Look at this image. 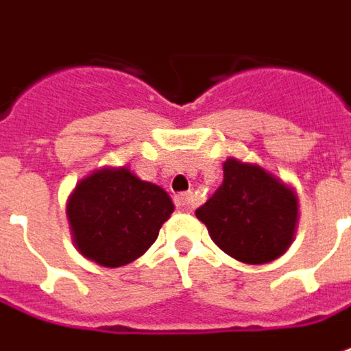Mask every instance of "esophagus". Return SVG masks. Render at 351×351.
Returning <instances> with one entry per match:
<instances>
[{
  "instance_id": "obj_1",
  "label": "esophagus",
  "mask_w": 351,
  "mask_h": 351,
  "mask_svg": "<svg viewBox=\"0 0 351 351\" xmlns=\"http://www.w3.org/2000/svg\"><path fill=\"white\" fill-rule=\"evenodd\" d=\"M197 195L195 193H180V195H176V205L180 207L182 210H193L197 207Z\"/></svg>"
}]
</instances>
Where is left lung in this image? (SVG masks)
<instances>
[{
    "mask_svg": "<svg viewBox=\"0 0 351 351\" xmlns=\"http://www.w3.org/2000/svg\"><path fill=\"white\" fill-rule=\"evenodd\" d=\"M223 185L195 210L219 248L244 263L277 260L299 223V197L260 164L228 158Z\"/></svg>",
    "mask_w": 351,
    "mask_h": 351,
    "instance_id": "left-lung-1",
    "label": "left lung"
}]
</instances>
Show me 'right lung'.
<instances>
[{"mask_svg": "<svg viewBox=\"0 0 351 351\" xmlns=\"http://www.w3.org/2000/svg\"><path fill=\"white\" fill-rule=\"evenodd\" d=\"M173 209L160 185L142 182L127 166L95 169L75 185L66 203L74 246L103 267L141 258Z\"/></svg>", "mask_w": 351, "mask_h": 351, "instance_id": "add662e5", "label": "right lung"}]
</instances>
